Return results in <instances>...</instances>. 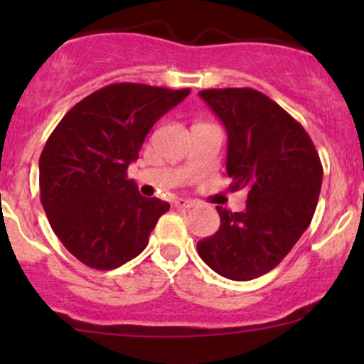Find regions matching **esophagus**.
Masks as SVG:
<instances>
[{"label":"esophagus","mask_w":364,"mask_h":364,"mask_svg":"<svg viewBox=\"0 0 364 364\" xmlns=\"http://www.w3.org/2000/svg\"><path fill=\"white\" fill-rule=\"evenodd\" d=\"M174 207L176 208H183V210H188V208H191L193 207V202H190V200H176V202H174Z\"/></svg>","instance_id":"34e87169"}]
</instances>
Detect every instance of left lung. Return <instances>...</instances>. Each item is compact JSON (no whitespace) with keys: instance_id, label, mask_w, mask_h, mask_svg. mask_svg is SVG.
<instances>
[{"instance_id":"left-lung-1","label":"left lung","mask_w":364,"mask_h":364,"mask_svg":"<svg viewBox=\"0 0 364 364\" xmlns=\"http://www.w3.org/2000/svg\"><path fill=\"white\" fill-rule=\"evenodd\" d=\"M228 132L231 191L246 188L243 212L217 207L215 235L196 243L200 258L231 281H252L284 260L310 225L323 168L301 124L262 92H200Z\"/></svg>"}]
</instances>
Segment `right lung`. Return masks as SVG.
I'll return each mask as SVG.
<instances>
[{
  "label": "right lung",
  "instance_id": "obj_1",
  "mask_svg": "<svg viewBox=\"0 0 364 364\" xmlns=\"http://www.w3.org/2000/svg\"><path fill=\"white\" fill-rule=\"evenodd\" d=\"M190 89L111 83L63 116L39 159L41 203L54 235L83 265L112 270L140 255L169 203L128 179L156 121Z\"/></svg>",
  "mask_w": 364,
  "mask_h": 364
}]
</instances>
